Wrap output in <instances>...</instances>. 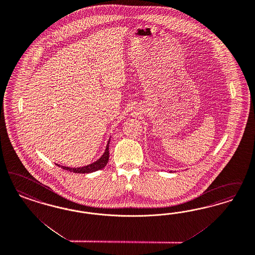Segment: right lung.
<instances>
[{
    "mask_svg": "<svg viewBox=\"0 0 255 255\" xmlns=\"http://www.w3.org/2000/svg\"><path fill=\"white\" fill-rule=\"evenodd\" d=\"M109 142H110V139L106 145V150H105L104 154L102 155V157L98 159L96 162H94L90 165L82 167H64V166H59L58 164H56V166L61 167L63 169L69 170L70 172H74V173H91V172H94L99 169H102L106 167V164L108 163V160H109Z\"/></svg>",
    "mask_w": 255,
    "mask_h": 255,
    "instance_id": "obj_1",
    "label": "right lung"
}]
</instances>
